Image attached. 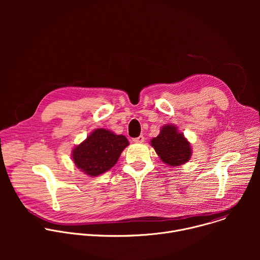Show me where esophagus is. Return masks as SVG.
<instances>
[{"instance_id": "esophagus-1", "label": "esophagus", "mask_w": 260, "mask_h": 260, "mask_svg": "<svg viewBox=\"0 0 260 260\" xmlns=\"http://www.w3.org/2000/svg\"><path fill=\"white\" fill-rule=\"evenodd\" d=\"M133 142L134 143H143L144 142V137L143 136H139L138 138H134Z\"/></svg>"}]
</instances>
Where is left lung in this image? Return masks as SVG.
Instances as JSON below:
<instances>
[{
	"instance_id": "left-lung-1",
	"label": "left lung",
	"mask_w": 260,
	"mask_h": 260,
	"mask_svg": "<svg viewBox=\"0 0 260 260\" xmlns=\"http://www.w3.org/2000/svg\"><path fill=\"white\" fill-rule=\"evenodd\" d=\"M150 143L161 161L170 167L186 164L192 154L190 143L173 124L162 126L159 135Z\"/></svg>"
}]
</instances>
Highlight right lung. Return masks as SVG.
<instances>
[{
  "mask_svg": "<svg viewBox=\"0 0 260 260\" xmlns=\"http://www.w3.org/2000/svg\"><path fill=\"white\" fill-rule=\"evenodd\" d=\"M128 144L127 139L122 135L96 128L86 140L74 148L72 158L80 171L90 177H96L114 167Z\"/></svg>",
  "mask_w": 260,
  "mask_h": 260,
  "instance_id": "right-lung-1",
  "label": "right lung"
}]
</instances>
